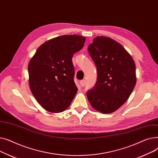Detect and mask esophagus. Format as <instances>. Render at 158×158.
<instances>
[{
	"label": "esophagus",
	"mask_w": 158,
	"mask_h": 158,
	"mask_svg": "<svg viewBox=\"0 0 158 158\" xmlns=\"http://www.w3.org/2000/svg\"><path fill=\"white\" fill-rule=\"evenodd\" d=\"M79 83H80V85H81V87H84V86H85L86 81H85V79H83V80L79 82Z\"/></svg>",
	"instance_id": "esophagus-1"
}]
</instances>
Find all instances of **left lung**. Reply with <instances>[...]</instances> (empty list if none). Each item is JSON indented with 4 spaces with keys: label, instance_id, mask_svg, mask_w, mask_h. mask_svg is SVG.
Returning <instances> with one entry per match:
<instances>
[{
    "label": "left lung",
    "instance_id": "1",
    "mask_svg": "<svg viewBox=\"0 0 158 158\" xmlns=\"http://www.w3.org/2000/svg\"><path fill=\"white\" fill-rule=\"evenodd\" d=\"M97 67V82L86 95L90 104L103 113H111L125 103L136 82V66L131 55L119 43L97 36L88 47Z\"/></svg>",
    "mask_w": 158,
    "mask_h": 158
}]
</instances>
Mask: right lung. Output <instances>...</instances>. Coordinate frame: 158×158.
<instances>
[{"instance_id": "right-lung-1", "label": "right lung", "mask_w": 158, "mask_h": 158, "mask_svg": "<svg viewBox=\"0 0 158 158\" xmlns=\"http://www.w3.org/2000/svg\"><path fill=\"white\" fill-rule=\"evenodd\" d=\"M85 40L79 35L51 39L41 45L30 60L29 87L38 102L47 111L65 110L77 94L72 59L83 48Z\"/></svg>"}]
</instances>
